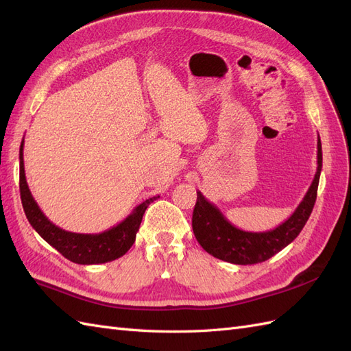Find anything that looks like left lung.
<instances>
[{
	"instance_id": "8db88e82",
	"label": "left lung",
	"mask_w": 351,
	"mask_h": 351,
	"mask_svg": "<svg viewBox=\"0 0 351 351\" xmlns=\"http://www.w3.org/2000/svg\"><path fill=\"white\" fill-rule=\"evenodd\" d=\"M321 169L322 145L317 136V168L309 190L290 218L269 231L253 232L234 227L214 204L197 192L192 219L196 240L212 256L230 263L253 265L268 261L289 246L309 219L316 200Z\"/></svg>"
}]
</instances>
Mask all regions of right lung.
I'll return each mask as SVG.
<instances>
[{
  "mask_svg": "<svg viewBox=\"0 0 351 351\" xmlns=\"http://www.w3.org/2000/svg\"><path fill=\"white\" fill-rule=\"evenodd\" d=\"M23 146L25 139L20 145V197L25 214L30 226L35 228L38 234L44 239L52 247L57 249L62 256L79 265H95L105 263L121 258L127 253L136 240V232L139 231L141 222L146 208L159 196H154L137 205L132 214L123 219L120 224L105 230L98 234H80V232L66 231L45 217L44 212L38 206L36 200L32 196L25 174L23 161Z\"/></svg>",
  "mask_w": 351,
  "mask_h": 351,
  "instance_id": "add662e5",
  "label": "right lung"
}]
</instances>
